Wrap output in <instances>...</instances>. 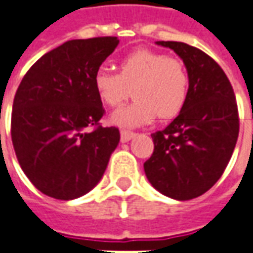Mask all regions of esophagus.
I'll use <instances>...</instances> for the list:
<instances>
[{
	"instance_id": "esophagus-1",
	"label": "esophagus",
	"mask_w": 253,
	"mask_h": 253,
	"mask_svg": "<svg viewBox=\"0 0 253 253\" xmlns=\"http://www.w3.org/2000/svg\"><path fill=\"white\" fill-rule=\"evenodd\" d=\"M133 137H134V133H133V131H128V130H122V131H120V138H122V141H125V143Z\"/></svg>"
}]
</instances>
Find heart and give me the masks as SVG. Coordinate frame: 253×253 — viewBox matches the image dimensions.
<instances>
[{
    "instance_id": "heart-1",
    "label": "heart",
    "mask_w": 253,
    "mask_h": 253,
    "mask_svg": "<svg viewBox=\"0 0 253 253\" xmlns=\"http://www.w3.org/2000/svg\"><path fill=\"white\" fill-rule=\"evenodd\" d=\"M116 68L117 73L100 68L93 76L94 90L106 107L117 109L130 94L136 97L133 105L113 116L115 123L136 126L154 120L156 116L170 120L184 109L190 93V75L180 58L141 48L119 59Z\"/></svg>"
}]
</instances>
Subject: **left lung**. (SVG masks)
<instances>
[{"mask_svg": "<svg viewBox=\"0 0 253 253\" xmlns=\"http://www.w3.org/2000/svg\"><path fill=\"white\" fill-rule=\"evenodd\" d=\"M187 66L190 93L180 115L151 134L154 151L144 163L148 181L174 200H192L221 178L239 133L232 84L225 72L201 49L184 42L159 41Z\"/></svg>", "mask_w": 253, "mask_h": 253, "instance_id": "left-lung-1", "label": "left lung"}]
</instances>
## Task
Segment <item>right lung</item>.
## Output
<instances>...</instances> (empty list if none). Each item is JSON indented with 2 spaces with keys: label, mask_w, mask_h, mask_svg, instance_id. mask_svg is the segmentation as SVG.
I'll list each match as a JSON object with an SVG mask.
<instances>
[{
  "label": "right lung",
  "mask_w": 253,
  "mask_h": 253,
  "mask_svg": "<svg viewBox=\"0 0 253 253\" xmlns=\"http://www.w3.org/2000/svg\"><path fill=\"white\" fill-rule=\"evenodd\" d=\"M116 37L73 39L45 53L18 86L11 137L18 163L39 191L75 200L100 181L120 133L103 127L94 72L116 49Z\"/></svg>",
  "instance_id": "add662e5"
}]
</instances>
